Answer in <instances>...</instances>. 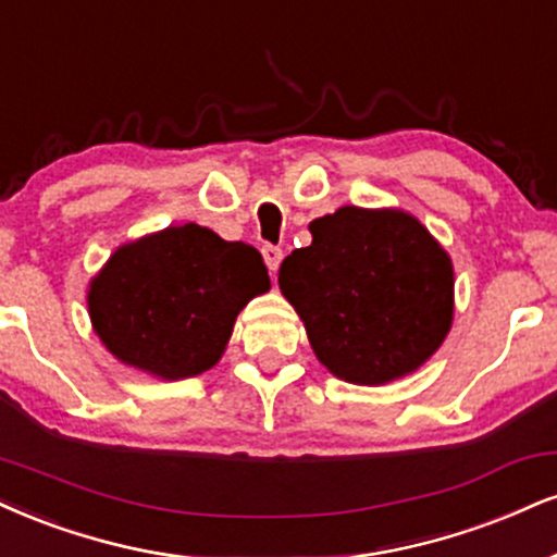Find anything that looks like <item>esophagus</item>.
<instances>
[{
    "label": "esophagus",
    "instance_id": "34e87169",
    "mask_svg": "<svg viewBox=\"0 0 557 557\" xmlns=\"http://www.w3.org/2000/svg\"><path fill=\"white\" fill-rule=\"evenodd\" d=\"M261 257H264L267 267H270V272H277L280 261H283V249H280V246H272V244H267L264 249H261Z\"/></svg>",
    "mask_w": 557,
    "mask_h": 557
}]
</instances>
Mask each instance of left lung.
Wrapping results in <instances>:
<instances>
[{
  "label": "left lung",
  "mask_w": 557,
  "mask_h": 557,
  "mask_svg": "<svg viewBox=\"0 0 557 557\" xmlns=\"http://www.w3.org/2000/svg\"><path fill=\"white\" fill-rule=\"evenodd\" d=\"M311 246L280 264V290L334 376L386 384L438 350L454 317V270L412 214L339 207Z\"/></svg>",
  "instance_id": "8db88e82"
}]
</instances>
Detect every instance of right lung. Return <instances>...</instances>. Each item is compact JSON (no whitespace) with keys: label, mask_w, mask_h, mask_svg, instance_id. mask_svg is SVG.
<instances>
[{"label":"right lung","mask_w":557,"mask_h":557,"mask_svg":"<svg viewBox=\"0 0 557 557\" xmlns=\"http://www.w3.org/2000/svg\"><path fill=\"white\" fill-rule=\"evenodd\" d=\"M267 287L253 246L186 223L122 246L90 283L87 306L122 363L173 381L218 363L238 311Z\"/></svg>","instance_id":"add662e5"}]
</instances>
